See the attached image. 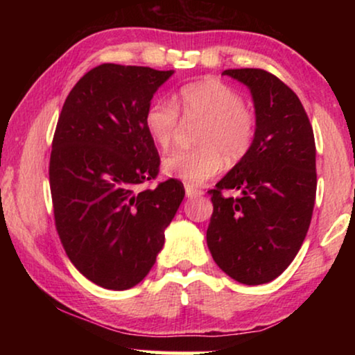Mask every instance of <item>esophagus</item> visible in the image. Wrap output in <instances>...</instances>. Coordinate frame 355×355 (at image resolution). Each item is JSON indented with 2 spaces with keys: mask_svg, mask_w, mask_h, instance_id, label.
Returning a JSON list of instances; mask_svg holds the SVG:
<instances>
[{
  "mask_svg": "<svg viewBox=\"0 0 355 355\" xmlns=\"http://www.w3.org/2000/svg\"><path fill=\"white\" fill-rule=\"evenodd\" d=\"M202 191L200 189H196V187H192V186H186V196L187 197H198V196H202Z\"/></svg>",
  "mask_w": 355,
  "mask_h": 355,
  "instance_id": "obj_1",
  "label": "esophagus"
}]
</instances>
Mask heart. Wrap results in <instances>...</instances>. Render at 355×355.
<instances>
[{"instance_id": "1", "label": "heart", "mask_w": 355, "mask_h": 355, "mask_svg": "<svg viewBox=\"0 0 355 355\" xmlns=\"http://www.w3.org/2000/svg\"><path fill=\"white\" fill-rule=\"evenodd\" d=\"M179 110L187 119H202L197 148L174 150L163 159V171L191 186H200L216 176L227 163H237L249 153L257 134L255 114L244 106L234 87L215 77L182 85L176 103L166 98L150 101L145 129L158 147L173 142L179 124Z\"/></svg>"}]
</instances>
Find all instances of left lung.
<instances>
[{
    "mask_svg": "<svg viewBox=\"0 0 355 355\" xmlns=\"http://www.w3.org/2000/svg\"><path fill=\"white\" fill-rule=\"evenodd\" d=\"M223 76L250 89L257 134L249 153L208 191L207 244L226 275L257 286L278 278L307 236L317 193L313 129L299 96L271 72L244 67ZM231 188L241 197L222 196Z\"/></svg>",
    "mask_w": 355,
    "mask_h": 355,
    "instance_id": "left-lung-1",
    "label": "left lung"
}]
</instances>
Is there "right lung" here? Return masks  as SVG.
Instances as JSON below:
<instances>
[{
    "label": "right lung",
    "instance_id": "right-lung-1",
    "mask_svg": "<svg viewBox=\"0 0 355 355\" xmlns=\"http://www.w3.org/2000/svg\"><path fill=\"white\" fill-rule=\"evenodd\" d=\"M173 71L106 62L72 87L51 144L55 226L72 265L105 289L139 284L184 198L178 179L155 189L159 155L145 111Z\"/></svg>",
    "mask_w": 355,
    "mask_h": 355
}]
</instances>
